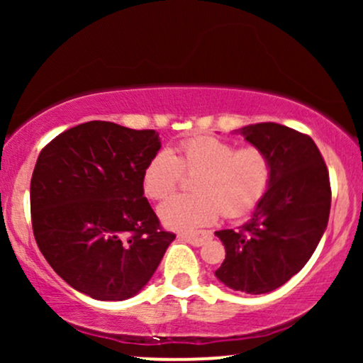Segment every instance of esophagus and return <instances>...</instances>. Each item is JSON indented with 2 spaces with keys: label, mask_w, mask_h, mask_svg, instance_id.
<instances>
[{
  "label": "esophagus",
  "mask_w": 363,
  "mask_h": 363,
  "mask_svg": "<svg viewBox=\"0 0 363 363\" xmlns=\"http://www.w3.org/2000/svg\"><path fill=\"white\" fill-rule=\"evenodd\" d=\"M208 237H210V232H205V234H201V235L182 234V235H179V239L184 240V242L191 244V245H196V247H199V245H203V242H205Z\"/></svg>",
  "instance_id": "esophagus-1"
}]
</instances>
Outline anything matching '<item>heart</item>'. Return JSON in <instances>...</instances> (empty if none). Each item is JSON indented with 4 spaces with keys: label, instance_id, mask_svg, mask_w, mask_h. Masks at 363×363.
Listing matches in <instances>:
<instances>
[{
    "label": "heart",
    "instance_id": "b5f03b06",
    "mask_svg": "<svg viewBox=\"0 0 363 363\" xmlns=\"http://www.w3.org/2000/svg\"><path fill=\"white\" fill-rule=\"evenodd\" d=\"M182 172L196 174L194 194H177L158 206L167 228L196 232L220 215L239 218L257 206L272 181V160L257 147L235 148L216 136H193L179 143L176 155L162 148L143 170L145 194L162 199L172 193Z\"/></svg>",
    "mask_w": 363,
    "mask_h": 363
}]
</instances>
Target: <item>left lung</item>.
I'll return each mask as SVG.
<instances>
[{
    "label": "left lung",
    "mask_w": 363,
    "mask_h": 363,
    "mask_svg": "<svg viewBox=\"0 0 363 363\" xmlns=\"http://www.w3.org/2000/svg\"><path fill=\"white\" fill-rule=\"evenodd\" d=\"M235 133L264 150L272 181L252 218L239 230H218L225 261L215 274L228 289L259 295L277 290L311 259L328 227L329 174L311 136L277 123Z\"/></svg>",
    "instance_id": "left-lung-1"
}]
</instances>
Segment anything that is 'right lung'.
Listing matches in <instances>:
<instances>
[{
	"instance_id": "add662e5",
	"label": "right lung",
	"mask_w": 363,
	"mask_h": 363,
	"mask_svg": "<svg viewBox=\"0 0 363 363\" xmlns=\"http://www.w3.org/2000/svg\"><path fill=\"white\" fill-rule=\"evenodd\" d=\"M160 147L153 129L90 121L40 152L32 228L45 261L74 290L97 301L131 298L176 239L143 196V170Z\"/></svg>"
}]
</instances>
